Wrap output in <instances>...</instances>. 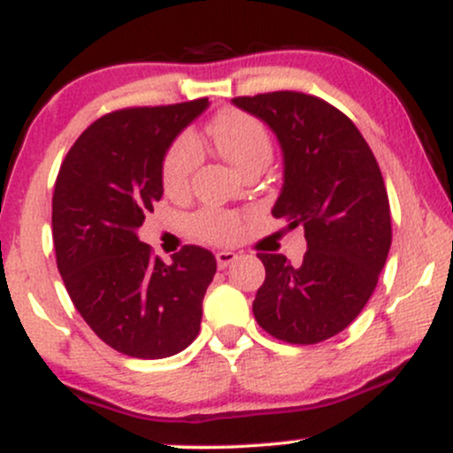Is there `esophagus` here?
<instances>
[{
	"instance_id": "obj_1",
	"label": "esophagus",
	"mask_w": 453,
	"mask_h": 453,
	"mask_svg": "<svg viewBox=\"0 0 453 453\" xmlns=\"http://www.w3.org/2000/svg\"><path fill=\"white\" fill-rule=\"evenodd\" d=\"M215 257H217V266H219V268L223 270V268L232 266V264L236 262L238 253H234V251H219Z\"/></svg>"
}]
</instances>
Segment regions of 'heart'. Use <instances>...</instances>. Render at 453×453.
<instances>
[{"label":"heart","mask_w":453,"mask_h":453,"mask_svg":"<svg viewBox=\"0 0 453 453\" xmlns=\"http://www.w3.org/2000/svg\"><path fill=\"white\" fill-rule=\"evenodd\" d=\"M209 136L219 153L226 157L238 173L256 161H270L273 157V140L268 129L244 112H223L211 123ZM202 153L197 142L191 136H180L168 149L161 168L165 191L179 194L189 183L191 173L196 170ZM191 230L197 238L209 242H226L236 236L238 219L227 211L204 209L191 217Z\"/></svg>","instance_id":"obj_1"}]
</instances>
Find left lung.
<instances>
[{"mask_svg":"<svg viewBox=\"0 0 453 453\" xmlns=\"http://www.w3.org/2000/svg\"><path fill=\"white\" fill-rule=\"evenodd\" d=\"M232 102L277 136L283 187L273 215L306 238L300 266L257 253L266 280L253 315L274 339L315 345L360 315L386 266L392 219L381 170L351 119L319 97L274 91Z\"/></svg>","mask_w":453,"mask_h":453,"instance_id":"1","label":"left lung"}]
</instances>
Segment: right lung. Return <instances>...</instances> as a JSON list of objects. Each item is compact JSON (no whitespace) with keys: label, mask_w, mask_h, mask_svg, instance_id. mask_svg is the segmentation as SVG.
Listing matches in <instances>:
<instances>
[{"label":"right lung","mask_w":453,"mask_h":453,"mask_svg":"<svg viewBox=\"0 0 453 453\" xmlns=\"http://www.w3.org/2000/svg\"><path fill=\"white\" fill-rule=\"evenodd\" d=\"M209 100L126 108L91 123L65 155L53 194L57 268L82 319L112 349L159 360L200 332L217 259L187 244L173 262L140 242L164 196L165 153Z\"/></svg>","instance_id":"1"}]
</instances>
